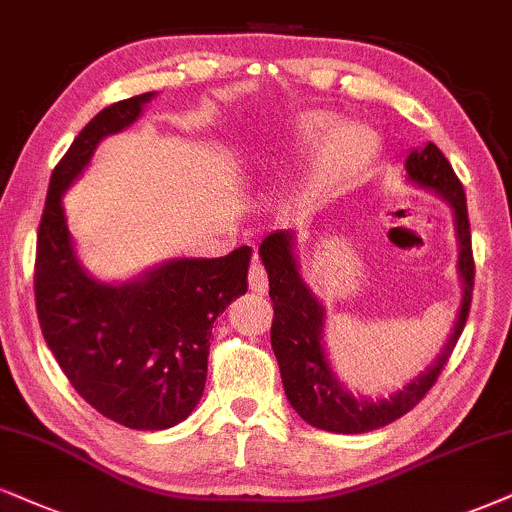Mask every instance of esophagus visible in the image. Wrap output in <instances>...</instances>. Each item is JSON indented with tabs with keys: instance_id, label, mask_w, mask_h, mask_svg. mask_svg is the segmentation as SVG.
Here are the masks:
<instances>
[{
	"instance_id": "esophagus-1",
	"label": "esophagus",
	"mask_w": 512,
	"mask_h": 512,
	"mask_svg": "<svg viewBox=\"0 0 512 512\" xmlns=\"http://www.w3.org/2000/svg\"><path fill=\"white\" fill-rule=\"evenodd\" d=\"M248 286H250L252 293H257V295H264V293H267V288H269V276H267V269L262 267V262L257 260V257H255V262L250 264V271H248Z\"/></svg>"
}]
</instances>
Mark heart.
Here are the masks:
<instances>
[{"label":"heart","mask_w":512,"mask_h":512,"mask_svg":"<svg viewBox=\"0 0 512 512\" xmlns=\"http://www.w3.org/2000/svg\"><path fill=\"white\" fill-rule=\"evenodd\" d=\"M297 146L302 151H316L323 146L319 184L323 189H338L359 174L373 158L378 139L371 129L347 125L338 129V120L328 113H307L295 125Z\"/></svg>","instance_id":"1"}]
</instances>
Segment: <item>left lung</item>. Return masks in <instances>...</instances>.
<instances>
[{"instance_id":"8db88e82","label":"left lung","mask_w":512,"mask_h":512,"mask_svg":"<svg viewBox=\"0 0 512 512\" xmlns=\"http://www.w3.org/2000/svg\"><path fill=\"white\" fill-rule=\"evenodd\" d=\"M406 174L416 184L439 193L454 208L458 245H461L458 271L463 278V302L454 333L435 364L416 380H411L404 390L392 394L390 399L368 401L352 397L333 375L321 345L323 307L312 295V290L304 286L300 271H297L293 234L276 231L264 238L260 245V257L269 274V297L274 302L271 347H274L278 368H281L283 390H286L290 406L312 428L338 432V435H359V432L385 428L404 413H409L437 383L439 373L444 371L446 361L461 338L465 321H468L472 286H475V257H472L468 203H465L461 179L456 177L454 167L435 144L411 151L406 158Z\"/></svg>"}]
</instances>
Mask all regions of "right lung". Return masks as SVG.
<instances>
[{
    "mask_svg": "<svg viewBox=\"0 0 512 512\" xmlns=\"http://www.w3.org/2000/svg\"><path fill=\"white\" fill-rule=\"evenodd\" d=\"M151 92L111 103L51 172L37 231L35 307L70 385L101 416L165 430L191 416L208 378L212 323L248 290L250 248L215 260H172L122 286L94 281L75 260L61 196L96 144L141 115Z\"/></svg>",
    "mask_w": 512,
    "mask_h": 512,
    "instance_id": "1",
    "label": "right lung"
}]
</instances>
